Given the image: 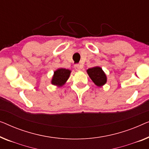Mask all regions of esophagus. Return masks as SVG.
Listing matches in <instances>:
<instances>
[{
	"mask_svg": "<svg viewBox=\"0 0 149 149\" xmlns=\"http://www.w3.org/2000/svg\"><path fill=\"white\" fill-rule=\"evenodd\" d=\"M74 68H75V70H76L79 71V70H81L82 66H81V64H75V65H74Z\"/></svg>",
	"mask_w": 149,
	"mask_h": 149,
	"instance_id": "1",
	"label": "esophagus"
}]
</instances>
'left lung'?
Returning <instances> with one entry per match:
<instances>
[{
    "mask_svg": "<svg viewBox=\"0 0 149 149\" xmlns=\"http://www.w3.org/2000/svg\"><path fill=\"white\" fill-rule=\"evenodd\" d=\"M87 74H89L91 79L98 87H101L105 85L107 82V77L102 68L99 66L89 68L87 70Z\"/></svg>",
    "mask_w": 149,
    "mask_h": 149,
    "instance_id": "1",
    "label": "left lung"
}]
</instances>
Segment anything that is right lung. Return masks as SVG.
<instances>
[{
    "label": "right lung",
    "mask_w": 149,
    "mask_h": 149,
    "mask_svg": "<svg viewBox=\"0 0 149 149\" xmlns=\"http://www.w3.org/2000/svg\"><path fill=\"white\" fill-rule=\"evenodd\" d=\"M71 71L66 68H58L54 72V75L52 79L51 83L54 85L61 86L64 85L66 81L70 77Z\"/></svg>",
    "instance_id": "right-lung-1"
}]
</instances>
